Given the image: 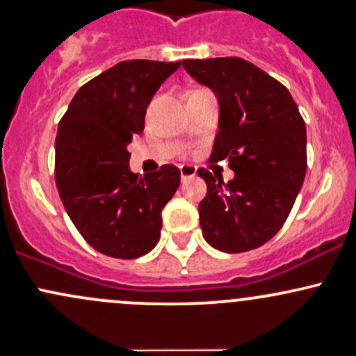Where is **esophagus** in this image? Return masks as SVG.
Wrapping results in <instances>:
<instances>
[{"label":"esophagus","mask_w":356,"mask_h":356,"mask_svg":"<svg viewBox=\"0 0 356 356\" xmlns=\"http://www.w3.org/2000/svg\"><path fill=\"white\" fill-rule=\"evenodd\" d=\"M179 170H181V177L184 179H191V177H194V175H196V172H197V169L194 165H181L179 167Z\"/></svg>","instance_id":"esophagus-1"}]
</instances>
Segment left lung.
Instances as JSON below:
<instances>
[{
	"label": "left lung",
	"instance_id": "8db88e82",
	"mask_svg": "<svg viewBox=\"0 0 356 356\" xmlns=\"http://www.w3.org/2000/svg\"><path fill=\"white\" fill-rule=\"evenodd\" d=\"M184 69L220 101V131L209 160L228 159L222 182L197 169L208 194L199 202L202 236L226 253L259 248L286 222L307 169L306 124L284 84L240 57L186 58Z\"/></svg>",
	"mask_w": 356,
	"mask_h": 356
}]
</instances>
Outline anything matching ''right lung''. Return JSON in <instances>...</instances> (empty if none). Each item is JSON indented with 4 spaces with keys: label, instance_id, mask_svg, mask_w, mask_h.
<instances>
[{
    "label": "right lung",
    "instance_id": "add662e5",
    "mask_svg": "<svg viewBox=\"0 0 356 356\" xmlns=\"http://www.w3.org/2000/svg\"><path fill=\"white\" fill-rule=\"evenodd\" d=\"M179 65L120 62L86 83L58 121V196L77 232L103 255L138 259L160 238L162 209L181 172L167 163L140 177L128 167V143L143 131L150 99Z\"/></svg>",
    "mask_w": 356,
    "mask_h": 356
}]
</instances>
